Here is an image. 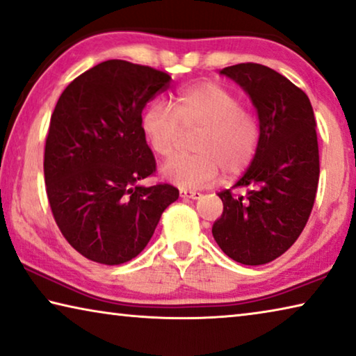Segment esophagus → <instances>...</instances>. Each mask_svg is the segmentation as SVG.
Listing matches in <instances>:
<instances>
[{
  "mask_svg": "<svg viewBox=\"0 0 356 356\" xmlns=\"http://www.w3.org/2000/svg\"><path fill=\"white\" fill-rule=\"evenodd\" d=\"M180 196L185 200H200L201 198V193L200 191H195V190H180Z\"/></svg>",
  "mask_w": 356,
  "mask_h": 356,
  "instance_id": "1",
  "label": "esophagus"
}]
</instances>
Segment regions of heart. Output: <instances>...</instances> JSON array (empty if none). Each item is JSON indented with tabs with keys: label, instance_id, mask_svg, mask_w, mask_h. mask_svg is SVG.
Wrapping results in <instances>:
<instances>
[{
	"label": "heart",
	"instance_id": "obj_1",
	"mask_svg": "<svg viewBox=\"0 0 356 356\" xmlns=\"http://www.w3.org/2000/svg\"><path fill=\"white\" fill-rule=\"evenodd\" d=\"M140 128L150 149L163 160L177 154L185 134L198 133L195 155L177 158L161 169L163 177L180 188L207 187L222 171L228 179L244 174L255 161L263 136L257 112L216 82L184 88L172 106L152 103L140 118Z\"/></svg>",
	"mask_w": 356,
	"mask_h": 356
}]
</instances>
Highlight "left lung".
<instances>
[{"mask_svg": "<svg viewBox=\"0 0 356 356\" xmlns=\"http://www.w3.org/2000/svg\"><path fill=\"white\" fill-rule=\"evenodd\" d=\"M249 93L261 122L255 161L231 188L220 191L223 213L213 239L234 261L258 266L285 253L312 212L320 177L315 117L307 95L285 76L258 63L223 67Z\"/></svg>", "mask_w": 356, "mask_h": 356, "instance_id": "left-lung-1", "label": "left lung"}]
</instances>
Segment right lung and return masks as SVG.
<instances>
[{
	"instance_id": "1",
	"label": "right lung",
	"mask_w": 356,
	"mask_h": 356,
	"mask_svg": "<svg viewBox=\"0 0 356 356\" xmlns=\"http://www.w3.org/2000/svg\"><path fill=\"white\" fill-rule=\"evenodd\" d=\"M169 82L155 67L107 60L76 77L50 117L49 204L65 239L92 261L114 266L138 257L179 198L171 184L138 185L156 171L143 111Z\"/></svg>"
}]
</instances>
